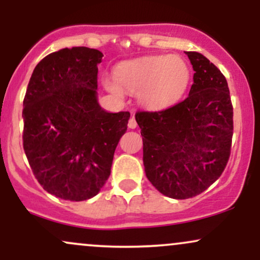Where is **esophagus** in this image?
Returning a JSON list of instances; mask_svg holds the SVG:
<instances>
[{"label":"esophagus","instance_id":"34e87169","mask_svg":"<svg viewBox=\"0 0 260 260\" xmlns=\"http://www.w3.org/2000/svg\"><path fill=\"white\" fill-rule=\"evenodd\" d=\"M128 127H129L131 129H134V128L137 127V121L136 118H134V116H132V117L129 118V121H128Z\"/></svg>","mask_w":260,"mask_h":260}]
</instances>
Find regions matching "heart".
I'll return each instance as SVG.
<instances>
[{"instance_id": "1", "label": "heart", "mask_w": 260, "mask_h": 260, "mask_svg": "<svg viewBox=\"0 0 260 260\" xmlns=\"http://www.w3.org/2000/svg\"><path fill=\"white\" fill-rule=\"evenodd\" d=\"M115 80L104 78V86L113 95L122 90L140 92V103L149 109H162L176 103L187 89L189 70L178 56H148L122 63L116 68Z\"/></svg>"}]
</instances>
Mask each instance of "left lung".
Masks as SVG:
<instances>
[{
  "label": "left lung",
  "instance_id": "8db88e82",
  "mask_svg": "<svg viewBox=\"0 0 260 260\" xmlns=\"http://www.w3.org/2000/svg\"><path fill=\"white\" fill-rule=\"evenodd\" d=\"M194 76L188 96L162 111H138L145 175L164 196L188 199L221 176L231 153L234 109L226 78L202 53L187 51Z\"/></svg>",
  "mask_w": 260,
  "mask_h": 260
}]
</instances>
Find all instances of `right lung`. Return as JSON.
Instances as JSON below:
<instances>
[{"label":"right lung","instance_id":"obj_1","mask_svg":"<svg viewBox=\"0 0 260 260\" xmlns=\"http://www.w3.org/2000/svg\"><path fill=\"white\" fill-rule=\"evenodd\" d=\"M99 50L62 49L35 67L23 101V148L46 192L80 202L100 192L111 174L129 112L98 103Z\"/></svg>","mask_w":260,"mask_h":260}]
</instances>
